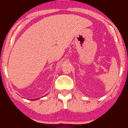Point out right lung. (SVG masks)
I'll return each instance as SVG.
<instances>
[{
  "label": "right lung",
  "instance_id": "right-lung-1",
  "mask_svg": "<svg viewBox=\"0 0 128 128\" xmlns=\"http://www.w3.org/2000/svg\"><path fill=\"white\" fill-rule=\"evenodd\" d=\"M34 100H36V99H34Z\"/></svg>",
  "mask_w": 128,
  "mask_h": 128
}]
</instances>
